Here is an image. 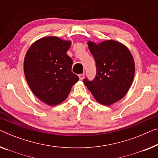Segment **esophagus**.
I'll return each instance as SVG.
<instances>
[{
	"mask_svg": "<svg viewBox=\"0 0 158 158\" xmlns=\"http://www.w3.org/2000/svg\"><path fill=\"white\" fill-rule=\"evenodd\" d=\"M84 76H85V74H84H84H79V79H80V80H82V79H83L84 78Z\"/></svg>",
	"mask_w": 158,
	"mask_h": 158,
	"instance_id": "34e87169",
	"label": "esophagus"
}]
</instances>
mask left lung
<instances>
[{"label":"left lung","mask_w":158,"mask_h":158,"mask_svg":"<svg viewBox=\"0 0 158 158\" xmlns=\"http://www.w3.org/2000/svg\"><path fill=\"white\" fill-rule=\"evenodd\" d=\"M96 61V75L93 81L84 84L98 103L110 106L128 92L135 74V62L131 52L121 42L106 40L96 44L88 42Z\"/></svg>","instance_id":"8db88e82"}]
</instances>
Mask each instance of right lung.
Returning a JSON list of instances; mask_svg holds the SVG:
<instances>
[{
  "label": "right lung",
  "mask_w": 158,
  "mask_h": 158,
  "mask_svg": "<svg viewBox=\"0 0 158 158\" xmlns=\"http://www.w3.org/2000/svg\"><path fill=\"white\" fill-rule=\"evenodd\" d=\"M71 42L44 37L28 49L24 73L32 92L42 102L55 106L67 98L79 77L72 72V60L67 55Z\"/></svg>",
  "instance_id": "add662e5"
}]
</instances>
